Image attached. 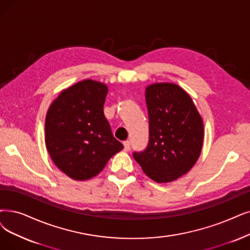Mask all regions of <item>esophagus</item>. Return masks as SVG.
<instances>
[{
  "mask_svg": "<svg viewBox=\"0 0 250 250\" xmlns=\"http://www.w3.org/2000/svg\"><path fill=\"white\" fill-rule=\"evenodd\" d=\"M123 145H124V151L128 152L129 149H130V143H129V141H125Z\"/></svg>",
  "mask_w": 250,
  "mask_h": 250,
  "instance_id": "obj_1",
  "label": "esophagus"
}]
</instances>
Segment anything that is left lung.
<instances>
[{
  "instance_id": "obj_1",
  "label": "left lung",
  "mask_w": 250,
  "mask_h": 250,
  "mask_svg": "<svg viewBox=\"0 0 250 250\" xmlns=\"http://www.w3.org/2000/svg\"><path fill=\"white\" fill-rule=\"evenodd\" d=\"M148 144L133 158L156 183H170L191 169L200 156L204 128L192 98L179 86L157 83L146 89Z\"/></svg>"
}]
</instances>
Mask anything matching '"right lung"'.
<instances>
[{"label":"right lung","mask_w":250,"mask_h":250,"mask_svg":"<svg viewBox=\"0 0 250 250\" xmlns=\"http://www.w3.org/2000/svg\"><path fill=\"white\" fill-rule=\"evenodd\" d=\"M106 85L84 80L63 90L46 115V146L54 164L76 181L97 175L123 145L104 114Z\"/></svg>","instance_id":"1"}]
</instances>
